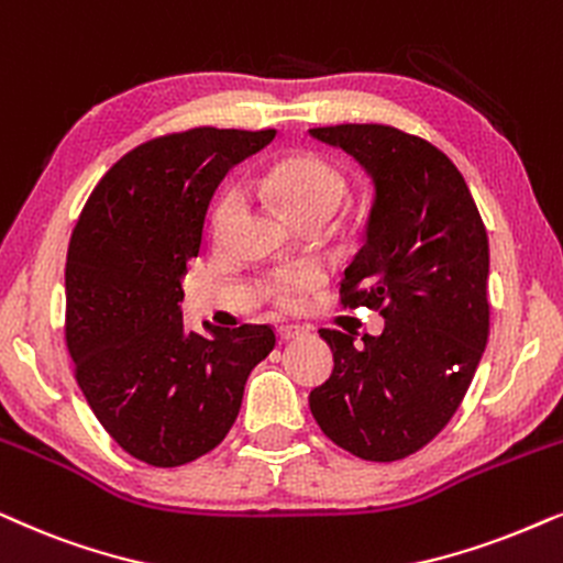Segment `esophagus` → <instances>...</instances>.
Returning a JSON list of instances; mask_svg holds the SVG:
<instances>
[{"label":"esophagus","mask_w":563,"mask_h":563,"mask_svg":"<svg viewBox=\"0 0 563 563\" xmlns=\"http://www.w3.org/2000/svg\"><path fill=\"white\" fill-rule=\"evenodd\" d=\"M308 331H305L302 325H282L279 328V341H295L299 339V335H305Z\"/></svg>","instance_id":"esophagus-1"}]
</instances>
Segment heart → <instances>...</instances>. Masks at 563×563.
Wrapping results in <instances>:
<instances>
[{"instance_id": "heart-1", "label": "heart", "mask_w": 563, "mask_h": 563, "mask_svg": "<svg viewBox=\"0 0 563 563\" xmlns=\"http://www.w3.org/2000/svg\"><path fill=\"white\" fill-rule=\"evenodd\" d=\"M264 186L291 222L310 217L331 219L346 191L341 173L331 163H325L323 157L312 155V152H295V155L276 159L264 175ZM238 207L240 188L230 186L228 191L219 196L214 207V217H211L214 230H222ZM318 282L320 274L316 268H282L268 282V291L284 308H295Z\"/></svg>"}]
</instances>
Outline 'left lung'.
I'll return each mask as SVG.
<instances>
[{"label":"left lung","mask_w":563,"mask_h":563,"mask_svg":"<svg viewBox=\"0 0 563 563\" xmlns=\"http://www.w3.org/2000/svg\"><path fill=\"white\" fill-rule=\"evenodd\" d=\"M308 134L341 150L372 184L364 245L346 268L344 305L379 310L364 335L320 331L333 372L310 393L325 437L372 463L413 455L457 411L488 339V238L452 159L379 123Z\"/></svg>","instance_id":"obj_1"}]
</instances>
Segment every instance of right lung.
I'll list each match as a JSON object with an SVG mask.
<instances>
[{"label": "right lung", "instance_id": "1", "mask_svg": "<svg viewBox=\"0 0 563 563\" xmlns=\"http://www.w3.org/2000/svg\"><path fill=\"white\" fill-rule=\"evenodd\" d=\"M276 131L191 129L152 139L103 175L69 240L67 346L82 396L129 455L175 468L235 424L268 325L184 328L188 261L219 180Z\"/></svg>", "mask_w": 563, "mask_h": 563}]
</instances>
